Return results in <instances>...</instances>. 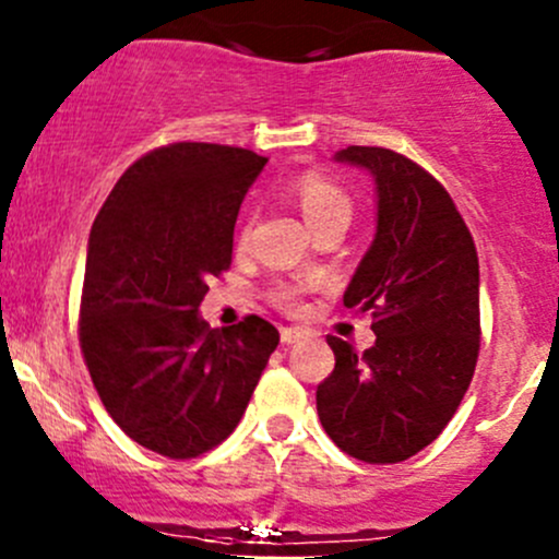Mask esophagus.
Segmentation results:
<instances>
[{
	"instance_id": "34e87169",
	"label": "esophagus",
	"mask_w": 559,
	"mask_h": 559,
	"mask_svg": "<svg viewBox=\"0 0 559 559\" xmlns=\"http://www.w3.org/2000/svg\"><path fill=\"white\" fill-rule=\"evenodd\" d=\"M306 337H308V332L300 330V326H281V343H286V346L306 341Z\"/></svg>"
}]
</instances>
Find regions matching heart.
Returning <instances> with one entry per match:
<instances>
[{"label": "heart", "instance_id": "b5f03b06", "mask_svg": "<svg viewBox=\"0 0 559 559\" xmlns=\"http://www.w3.org/2000/svg\"><path fill=\"white\" fill-rule=\"evenodd\" d=\"M289 194L295 197L302 216H306V222L311 224L313 229L324 227V224L330 222L348 224V218H352V197H348V191L343 189L337 180H332L330 175L324 173H316V170L300 173L297 178H292ZM240 240H246V229L243 235H240ZM273 300L278 302L281 308H295L297 302L295 289H289V286H278V289L273 292Z\"/></svg>", "mask_w": 559, "mask_h": 559}]
</instances>
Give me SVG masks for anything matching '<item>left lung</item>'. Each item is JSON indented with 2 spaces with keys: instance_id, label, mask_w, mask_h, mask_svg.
<instances>
[{
  "instance_id": "8db88e82",
  "label": "left lung",
  "mask_w": 559,
  "mask_h": 559,
  "mask_svg": "<svg viewBox=\"0 0 559 559\" xmlns=\"http://www.w3.org/2000/svg\"><path fill=\"white\" fill-rule=\"evenodd\" d=\"M337 162L376 180V238L343 306L373 313L362 354L330 335L335 370L316 389L321 427L370 465L430 447L460 408L481 346L478 257L449 191L408 156L348 145Z\"/></svg>"
}]
</instances>
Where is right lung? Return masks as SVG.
Segmentation results:
<instances>
[{
  "label": "right lung",
  "mask_w": 559,
  "mask_h": 559,
  "mask_svg": "<svg viewBox=\"0 0 559 559\" xmlns=\"http://www.w3.org/2000/svg\"><path fill=\"white\" fill-rule=\"evenodd\" d=\"M264 165L235 145H162L118 178L88 235L83 359L112 421L170 460L205 454L238 427L278 346L259 316L229 330L200 319Z\"/></svg>",
  "instance_id": "add662e5"
}]
</instances>
